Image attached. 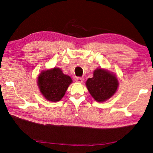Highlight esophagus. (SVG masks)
Wrapping results in <instances>:
<instances>
[{"mask_svg":"<svg viewBox=\"0 0 153 153\" xmlns=\"http://www.w3.org/2000/svg\"><path fill=\"white\" fill-rule=\"evenodd\" d=\"M76 82L77 83H82L83 82V77H77L76 78Z\"/></svg>","mask_w":153,"mask_h":153,"instance_id":"obj_1","label":"esophagus"}]
</instances>
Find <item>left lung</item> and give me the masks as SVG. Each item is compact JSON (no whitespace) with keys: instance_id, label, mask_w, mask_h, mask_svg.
Wrapping results in <instances>:
<instances>
[{"instance_id":"obj_1","label":"left lung","mask_w":153,"mask_h":153,"mask_svg":"<svg viewBox=\"0 0 153 153\" xmlns=\"http://www.w3.org/2000/svg\"><path fill=\"white\" fill-rule=\"evenodd\" d=\"M85 84L91 95L100 102L106 101L114 95L119 85L114 74L102 68L94 71L93 77L87 79Z\"/></svg>"}]
</instances>
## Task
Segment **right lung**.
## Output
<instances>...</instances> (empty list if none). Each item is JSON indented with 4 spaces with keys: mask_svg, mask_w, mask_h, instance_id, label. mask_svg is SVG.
<instances>
[{
    "mask_svg": "<svg viewBox=\"0 0 153 153\" xmlns=\"http://www.w3.org/2000/svg\"><path fill=\"white\" fill-rule=\"evenodd\" d=\"M72 79L59 68L42 71L37 77L40 92L48 101H59L64 96Z\"/></svg>",
    "mask_w": 153,
    "mask_h": 153,
    "instance_id": "add662e5",
    "label": "right lung"
}]
</instances>
